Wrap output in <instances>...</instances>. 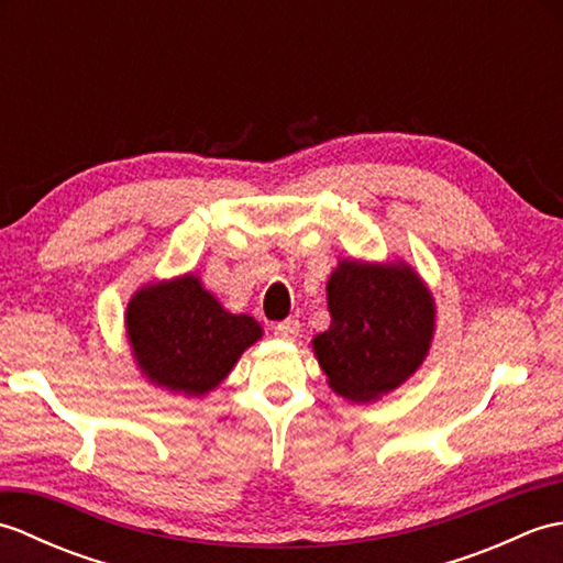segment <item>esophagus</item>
Wrapping results in <instances>:
<instances>
[{
    "instance_id": "34e87169",
    "label": "esophagus",
    "mask_w": 563,
    "mask_h": 563,
    "mask_svg": "<svg viewBox=\"0 0 563 563\" xmlns=\"http://www.w3.org/2000/svg\"><path fill=\"white\" fill-rule=\"evenodd\" d=\"M273 333L278 339H285V341H292L297 333H300V321L297 319H285V321H278V324H273Z\"/></svg>"
}]
</instances>
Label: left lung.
I'll use <instances>...</instances> for the list:
<instances>
[{
	"instance_id": "obj_1",
	"label": "left lung",
	"mask_w": 563,
	"mask_h": 563,
	"mask_svg": "<svg viewBox=\"0 0 563 563\" xmlns=\"http://www.w3.org/2000/svg\"><path fill=\"white\" fill-rule=\"evenodd\" d=\"M327 297L331 327L312 345L331 389L341 397L377 399L423 363L435 307L409 266L341 261Z\"/></svg>"
}]
</instances>
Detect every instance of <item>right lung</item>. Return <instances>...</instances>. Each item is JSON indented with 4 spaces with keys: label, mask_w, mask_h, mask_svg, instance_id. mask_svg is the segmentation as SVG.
Wrapping results in <instances>:
<instances>
[{
    "label": "right lung",
    "mask_w": 563,
    "mask_h": 563,
    "mask_svg": "<svg viewBox=\"0 0 563 563\" xmlns=\"http://www.w3.org/2000/svg\"><path fill=\"white\" fill-rule=\"evenodd\" d=\"M128 339L152 382L200 397L227 377L261 327L230 314L196 275L142 288L128 305Z\"/></svg>",
    "instance_id": "right-lung-1"
}]
</instances>
